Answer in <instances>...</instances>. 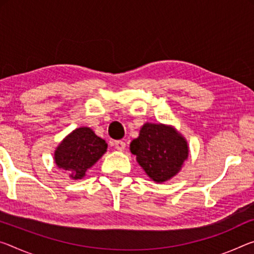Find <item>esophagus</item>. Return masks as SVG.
<instances>
[{"instance_id":"1","label":"esophagus","mask_w":254,"mask_h":254,"mask_svg":"<svg viewBox=\"0 0 254 254\" xmlns=\"http://www.w3.org/2000/svg\"><path fill=\"white\" fill-rule=\"evenodd\" d=\"M114 146L119 151H123L124 149H126V142L121 141V140H118V141L114 142Z\"/></svg>"}]
</instances>
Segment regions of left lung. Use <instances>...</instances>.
<instances>
[{"instance_id":"left-lung-1","label":"left lung","mask_w":254,"mask_h":254,"mask_svg":"<svg viewBox=\"0 0 254 254\" xmlns=\"http://www.w3.org/2000/svg\"><path fill=\"white\" fill-rule=\"evenodd\" d=\"M130 151L149 179L163 183L179 174L190 150L187 139L173 126L147 122L131 141Z\"/></svg>"}]
</instances>
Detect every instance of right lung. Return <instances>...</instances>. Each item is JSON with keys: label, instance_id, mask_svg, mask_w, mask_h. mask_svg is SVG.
<instances>
[{"label": "right lung", "instance_id": "obj_1", "mask_svg": "<svg viewBox=\"0 0 254 254\" xmlns=\"http://www.w3.org/2000/svg\"><path fill=\"white\" fill-rule=\"evenodd\" d=\"M107 151V143L92 128L80 127L64 138L54 151L56 166L67 171L72 180H82L87 171Z\"/></svg>", "mask_w": 254, "mask_h": 254}]
</instances>
